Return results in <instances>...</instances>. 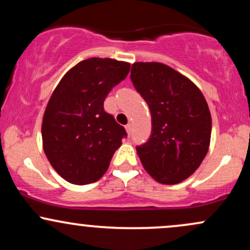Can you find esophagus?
Segmentation results:
<instances>
[{
    "instance_id": "esophagus-1",
    "label": "esophagus",
    "mask_w": 250,
    "mask_h": 250,
    "mask_svg": "<svg viewBox=\"0 0 250 250\" xmlns=\"http://www.w3.org/2000/svg\"><path fill=\"white\" fill-rule=\"evenodd\" d=\"M131 127H133V125H131V123H128V125H125V130H127L128 135H130V133H131Z\"/></svg>"
}]
</instances>
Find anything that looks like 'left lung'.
Here are the masks:
<instances>
[{"label":"left lung","mask_w":250,"mask_h":250,"mask_svg":"<svg viewBox=\"0 0 250 250\" xmlns=\"http://www.w3.org/2000/svg\"><path fill=\"white\" fill-rule=\"evenodd\" d=\"M134 87L151 115L148 142L136 147L146 171L162 185L195 173L208 153L211 115L201 90L187 76L160 62H135Z\"/></svg>","instance_id":"left-lung-1"}]
</instances>
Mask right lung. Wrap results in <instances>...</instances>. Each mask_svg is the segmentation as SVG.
Instances as JSON below:
<instances>
[{
	"label": "right lung",
	"mask_w": 250,
	"mask_h": 250,
	"mask_svg": "<svg viewBox=\"0 0 250 250\" xmlns=\"http://www.w3.org/2000/svg\"><path fill=\"white\" fill-rule=\"evenodd\" d=\"M130 63L91 57L74 65L51 94L42 120V145L51 167L73 185L96 182L127 136L103 102Z\"/></svg>",
	"instance_id": "1"
}]
</instances>
